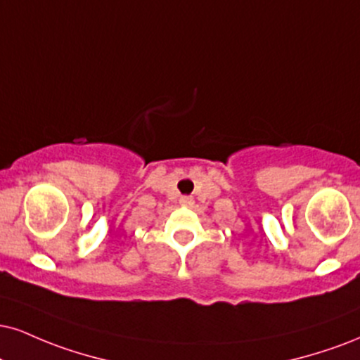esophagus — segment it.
I'll use <instances>...</instances> for the list:
<instances>
[{"label":"esophagus","instance_id":"esophagus-1","mask_svg":"<svg viewBox=\"0 0 360 360\" xmlns=\"http://www.w3.org/2000/svg\"><path fill=\"white\" fill-rule=\"evenodd\" d=\"M181 201H183L184 205H191V202H193V199H191V198H183V199H181Z\"/></svg>","mask_w":360,"mask_h":360}]
</instances>
